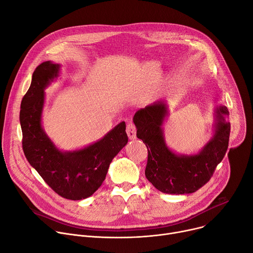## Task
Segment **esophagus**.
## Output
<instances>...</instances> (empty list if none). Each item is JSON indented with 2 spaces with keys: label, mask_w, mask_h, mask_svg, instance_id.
Returning <instances> with one entry per match:
<instances>
[{
  "label": "esophagus",
  "mask_w": 253,
  "mask_h": 253,
  "mask_svg": "<svg viewBox=\"0 0 253 253\" xmlns=\"http://www.w3.org/2000/svg\"><path fill=\"white\" fill-rule=\"evenodd\" d=\"M126 133L128 135L129 140H134L137 137V128L132 123H128L126 126Z\"/></svg>",
  "instance_id": "1"
}]
</instances>
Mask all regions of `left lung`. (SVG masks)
<instances>
[{"label": "left lung", "instance_id": "1", "mask_svg": "<svg viewBox=\"0 0 253 253\" xmlns=\"http://www.w3.org/2000/svg\"><path fill=\"white\" fill-rule=\"evenodd\" d=\"M167 113L166 102L159 100L133 116L137 137L148 149L145 175L164 193H192L211 179L225 156L230 135V123L226 122L229 111L224 105L216 107L212 137L199 153L190 155L176 154L167 146L162 127Z\"/></svg>", "mask_w": 253, "mask_h": 253}]
</instances>
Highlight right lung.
Here are the masks:
<instances>
[{"mask_svg":"<svg viewBox=\"0 0 253 253\" xmlns=\"http://www.w3.org/2000/svg\"><path fill=\"white\" fill-rule=\"evenodd\" d=\"M61 66L50 61L38 66L21 101L22 147L30 165L59 196L79 201L87 199L105 179L109 164L127 144L126 123L122 122L102 139L83 149L61 151L45 133L42 116L45 88L59 77Z\"/></svg>","mask_w":253,"mask_h":253,"instance_id":"right-lung-1","label":"right lung"}]
</instances>
